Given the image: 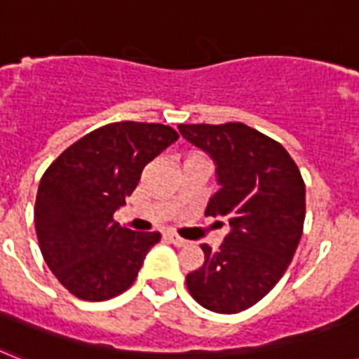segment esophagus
Here are the masks:
<instances>
[{
    "instance_id": "1",
    "label": "esophagus",
    "mask_w": 359,
    "mask_h": 359,
    "mask_svg": "<svg viewBox=\"0 0 359 359\" xmlns=\"http://www.w3.org/2000/svg\"><path fill=\"white\" fill-rule=\"evenodd\" d=\"M168 238H170V241L173 243L175 247H186L189 243L188 240H184V238H180V236L173 234V232H171V234H168Z\"/></svg>"
}]
</instances>
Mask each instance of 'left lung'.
Instances as JSON below:
<instances>
[{
  "label": "left lung",
  "mask_w": 359,
  "mask_h": 359,
  "mask_svg": "<svg viewBox=\"0 0 359 359\" xmlns=\"http://www.w3.org/2000/svg\"><path fill=\"white\" fill-rule=\"evenodd\" d=\"M179 130L215 164L219 189L205 215L230 225L219 249L201 245L205 264L186 285L206 310L238 313L262 301L293 260L306 215L304 180L278 142L243 123H182Z\"/></svg>",
  "instance_id": "8db88e82"
}]
</instances>
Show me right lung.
<instances>
[{
	"label": "right lung",
	"mask_w": 359,
	"mask_h": 359,
	"mask_svg": "<svg viewBox=\"0 0 359 359\" xmlns=\"http://www.w3.org/2000/svg\"><path fill=\"white\" fill-rule=\"evenodd\" d=\"M179 140L162 123L118 121L69 145L43 173L34 205L38 243L58 282L83 301H109L133 285L158 232L114 221L154 156Z\"/></svg>",
	"instance_id": "add662e5"
}]
</instances>
